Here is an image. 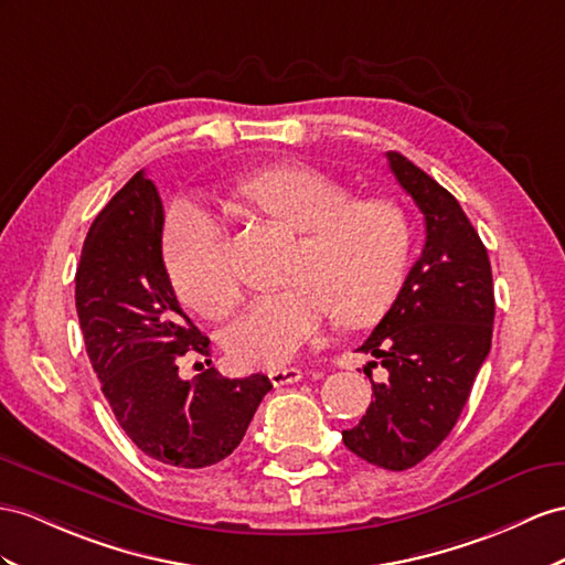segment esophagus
Returning a JSON list of instances; mask_svg holds the SVG:
<instances>
[{"label": "esophagus", "mask_w": 565, "mask_h": 565, "mask_svg": "<svg viewBox=\"0 0 565 565\" xmlns=\"http://www.w3.org/2000/svg\"><path fill=\"white\" fill-rule=\"evenodd\" d=\"M269 380L271 384L281 388V386H288V384H296L302 380V370L298 367H284V370H271L269 372Z\"/></svg>", "instance_id": "1"}]
</instances>
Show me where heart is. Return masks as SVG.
Listing matches in <instances>:
<instances>
[{
    "mask_svg": "<svg viewBox=\"0 0 565 565\" xmlns=\"http://www.w3.org/2000/svg\"><path fill=\"white\" fill-rule=\"evenodd\" d=\"M241 193L274 220L300 231L286 269L288 286L255 298L231 322L222 345L238 367H281L324 334L331 317L360 324L392 306L406 279L408 216L394 200L353 198L341 181L312 167L257 171ZM164 259L173 288L202 317L228 315L241 279L224 220L183 198L164 226Z\"/></svg>",
    "mask_w": 565,
    "mask_h": 565,
    "instance_id": "heart-1",
    "label": "heart"
}]
</instances>
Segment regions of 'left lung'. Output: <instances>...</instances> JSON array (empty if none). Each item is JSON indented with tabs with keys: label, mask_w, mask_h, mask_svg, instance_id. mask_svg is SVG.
Wrapping results in <instances>:
<instances>
[{
	"label": "left lung",
	"mask_w": 565,
	"mask_h": 565,
	"mask_svg": "<svg viewBox=\"0 0 565 565\" xmlns=\"http://www.w3.org/2000/svg\"><path fill=\"white\" fill-rule=\"evenodd\" d=\"M386 159L425 214V248L358 349L377 358L388 380H370L374 401L363 420L343 429V444L372 466L408 470L448 437L468 403L491 349L494 284L484 243L458 200L403 154Z\"/></svg>",
	"instance_id": "8db88e82"
}]
</instances>
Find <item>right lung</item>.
<instances>
[{
    "mask_svg": "<svg viewBox=\"0 0 565 565\" xmlns=\"http://www.w3.org/2000/svg\"><path fill=\"white\" fill-rule=\"evenodd\" d=\"M162 228V200L138 171L85 236L76 310L93 370L121 429L145 456L195 470L234 454L271 382L265 374L226 380L214 367L181 380V358L210 355V339L173 294Z\"/></svg>",
    "mask_w": 565,
    "mask_h": 565,
    "instance_id": "add662e5",
    "label": "right lung"
}]
</instances>
